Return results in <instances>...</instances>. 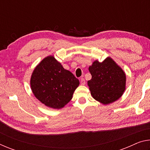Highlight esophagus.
I'll use <instances>...</instances> for the list:
<instances>
[{
  "label": "esophagus",
  "mask_w": 150,
  "mask_h": 150,
  "mask_svg": "<svg viewBox=\"0 0 150 150\" xmlns=\"http://www.w3.org/2000/svg\"><path fill=\"white\" fill-rule=\"evenodd\" d=\"M80 81H81V85H84L85 84V80L84 78H81Z\"/></svg>",
  "instance_id": "34e87169"
}]
</instances>
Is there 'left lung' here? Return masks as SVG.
I'll use <instances>...</instances> for the list:
<instances>
[{"mask_svg":"<svg viewBox=\"0 0 150 150\" xmlns=\"http://www.w3.org/2000/svg\"><path fill=\"white\" fill-rule=\"evenodd\" d=\"M88 71L92 79L88 81V85L95 100L108 105L122 95L126 88V75L110 57L101 63L95 61Z\"/></svg>","mask_w":150,"mask_h":150,"instance_id":"1","label":"left lung"}]
</instances>
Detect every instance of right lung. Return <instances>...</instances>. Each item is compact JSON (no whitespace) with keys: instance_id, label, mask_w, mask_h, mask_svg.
<instances>
[{"instance_id":"add662e5","label":"right lung","mask_w":150,"mask_h":150,"mask_svg":"<svg viewBox=\"0 0 150 150\" xmlns=\"http://www.w3.org/2000/svg\"><path fill=\"white\" fill-rule=\"evenodd\" d=\"M79 81L54 56L44 58L32 73L30 85L34 96L48 107L59 109L71 100Z\"/></svg>"}]
</instances>
